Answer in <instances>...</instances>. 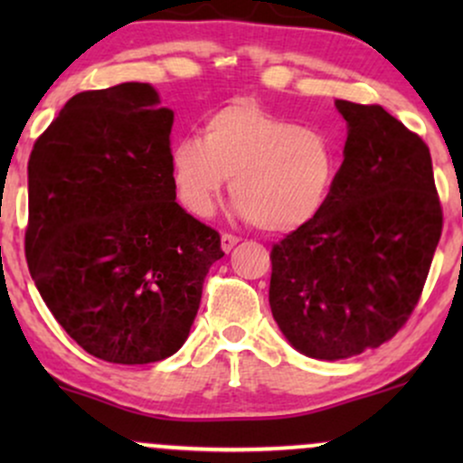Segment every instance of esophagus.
<instances>
[{
    "label": "esophagus",
    "instance_id": "1",
    "mask_svg": "<svg viewBox=\"0 0 463 463\" xmlns=\"http://www.w3.org/2000/svg\"><path fill=\"white\" fill-rule=\"evenodd\" d=\"M237 243H239V239L235 235H228V232L222 235V250H224V252H231Z\"/></svg>",
    "mask_w": 463,
    "mask_h": 463
}]
</instances>
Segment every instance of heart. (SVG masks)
I'll return each instance as SVG.
<instances>
[{"mask_svg": "<svg viewBox=\"0 0 463 463\" xmlns=\"http://www.w3.org/2000/svg\"><path fill=\"white\" fill-rule=\"evenodd\" d=\"M167 167L191 215H209L231 178L239 217L268 232H294L331 204L344 147L316 126H296L241 99L206 115L202 137L174 139Z\"/></svg>", "mask_w": 463, "mask_h": 463, "instance_id": "obj_1", "label": "heart"}]
</instances>
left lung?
<instances>
[{"mask_svg":"<svg viewBox=\"0 0 463 463\" xmlns=\"http://www.w3.org/2000/svg\"><path fill=\"white\" fill-rule=\"evenodd\" d=\"M346 119L331 204L272 248L269 309L311 359H348L392 339L422 294L442 235L427 143L383 106L335 99Z\"/></svg>","mask_w":463,"mask_h":463,"instance_id":"left-lung-1","label":"left lung"}]
</instances>
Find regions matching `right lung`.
I'll return each mask as SVG.
<instances>
[{
  "label": "right lung",
  "mask_w": 463,
  "mask_h": 463,
  "mask_svg": "<svg viewBox=\"0 0 463 463\" xmlns=\"http://www.w3.org/2000/svg\"><path fill=\"white\" fill-rule=\"evenodd\" d=\"M174 113L147 82L73 95L28 163L25 257L71 339L110 364H154L189 337L220 235L176 202Z\"/></svg>",
  "instance_id": "add662e5"
}]
</instances>
